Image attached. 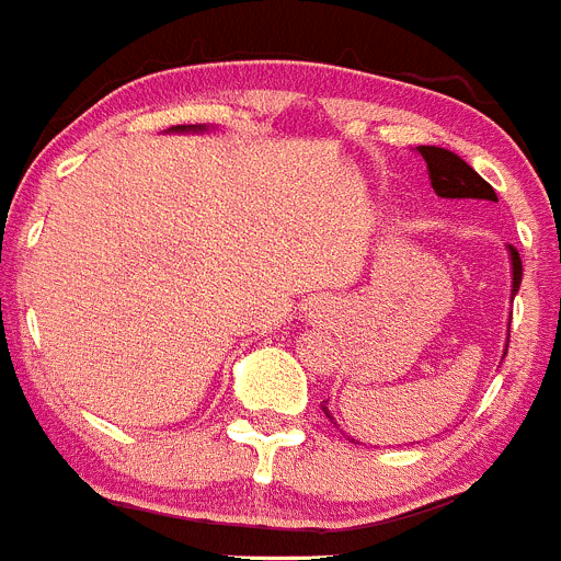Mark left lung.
I'll return each mask as SVG.
<instances>
[{
	"mask_svg": "<svg viewBox=\"0 0 561 561\" xmlns=\"http://www.w3.org/2000/svg\"><path fill=\"white\" fill-rule=\"evenodd\" d=\"M421 160L427 162L430 182H433V191L444 199H485V202H497V193L489 182L474 171L469 162H463L458 153L447 151V148L438 146H419ZM508 257H512V297L519 291V284H523V261H519V252L514 247H508ZM508 348V342H505ZM325 415L331 419L329 408L323 404ZM334 421V419H331Z\"/></svg>",
	"mask_w": 561,
	"mask_h": 561,
	"instance_id": "8db88e82",
	"label": "left lung"
}]
</instances>
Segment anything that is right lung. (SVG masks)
Listing matches in <instances>:
<instances>
[{
    "label": "right lung",
    "mask_w": 561,
    "mask_h": 561,
    "mask_svg": "<svg viewBox=\"0 0 561 561\" xmlns=\"http://www.w3.org/2000/svg\"><path fill=\"white\" fill-rule=\"evenodd\" d=\"M207 128L210 126H173V128H168V131H180V134H202V131H207Z\"/></svg>",
    "instance_id": "obj_1"
}]
</instances>
